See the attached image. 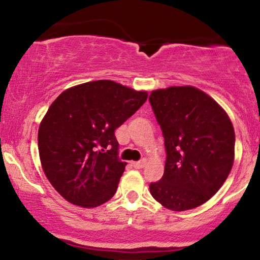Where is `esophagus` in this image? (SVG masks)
Segmentation results:
<instances>
[{
    "label": "esophagus",
    "instance_id": "obj_1",
    "mask_svg": "<svg viewBox=\"0 0 260 260\" xmlns=\"http://www.w3.org/2000/svg\"><path fill=\"white\" fill-rule=\"evenodd\" d=\"M145 164H147V160L143 159V160H139V161H134V162H132V166H133V168H136V169H142V168H144Z\"/></svg>",
    "mask_w": 260,
    "mask_h": 260
}]
</instances>
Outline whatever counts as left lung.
I'll return each mask as SVG.
<instances>
[{
    "mask_svg": "<svg viewBox=\"0 0 260 260\" xmlns=\"http://www.w3.org/2000/svg\"><path fill=\"white\" fill-rule=\"evenodd\" d=\"M165 140V171L149 186L164 207L183 211L211 198L234 165L235 131L228 113L194 86H171L149 96Z\"/></svg>",
    "mask_w": 260,
    "mask_h": 260,
    "instance_id": "obj_1",
    "label": "left lung"
}]
</instances>
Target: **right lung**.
Segmentation results:
<instances>
[{
	"label": "right lung",
	"mask_w": 260,
	"mask_h": 260,
	"mask_svg": "<svg viewBox=\"0 0 260 260\" xmlns=\"http://www.w3.org/2000/svg\"><path fill=\"white\" fill-rule=\"evenodd\" d=\"M147 98L112 80H95L67 89L51 104L39 127V155L66 201L95 208L112 198L127 165L118 157L115 131Z\"/></svg>",
	"instance_id": "obj_1"
}]
</instances>
